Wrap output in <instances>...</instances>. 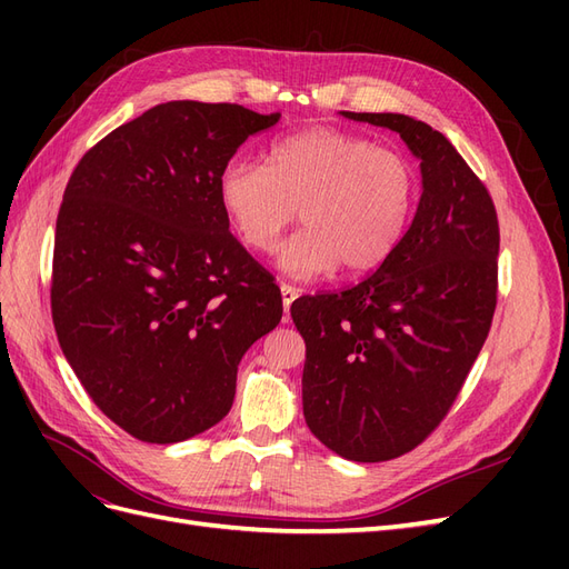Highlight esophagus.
Masks as SVG:
<instances>
[{
    "label": "esophagus",
    "mask_w": 569,
    "mask_h": 569,
    "mask_svg": "<svg viewBox=\"0 0 569 569\" xmlns=\"http://www.w3.org/2000/svg\"><path fill=\"white\" fill-rule=\"evenodd\" d=\"M280 291H282V306H284V313H289V306L295 303V299L299 297V289H297V287H291V284H282V287H280Z\"/></svg>",
    "instance_id": "esophagus-1"
}]
</instances>
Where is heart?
Here are the masks:
<instances>
[{"label":"heart","instance_id":"1","mask_svg":"<svg viewBox=\"0 0 569 569\" xmlns=\"http://www.w3.org/2000/svg\"><path fill=\"white\" fill-rule=\"evenodd\" d=\"M218 201L237 237L272 253L297 220L306 228L278 263L297 280L380 268L399 249L418 201V176L401 151L363 134L311 128L280 137L266 166L234 157L220 168Z\"/></svg>","mask_w":569,"mask_h":569}]
</instances>
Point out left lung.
<instances>
[{"label": "left lung", "instance_id": "obj_1", "mask_svg": "<svg viewBox=\"0 0 569 569\" xmlns=\"http://www.w3.org/2000/svg\"><path fill=\"white\" fill-rule=\"evenodd\" d=\"M401 134L422 194L403 242L370 278L301 297L303 418L337 456L399 458L432 435L485 347L496 311L498 218L456 147L403 113H353Z\"/></svg>", "mask_w": 569, "mask_h": 569}]
</instances>
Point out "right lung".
<instances>
[{"label":"right lung","mask_w":569,"mask_h":569,"mask_svg":"<svg viewBox=\"0 0 569 569\" xmlns=\"http://www.w3.org/2000/svg\"><path fill=\"white\" fill-rule=\"evenodd\" d=\"M278 120L168 101L109 132L66 184L51 318L84 391L134 439L176 443L226 418L239 360L282 318L218 201L220 168Z\"/></svg>","instance_id":"add662e5"}]
</instances>
